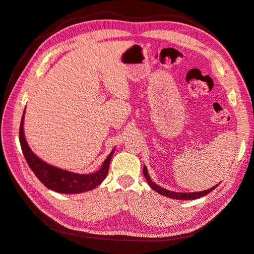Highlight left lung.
<instances>
[{"instance_id": "8db88e82", "label": "left lung", "mask_w": 254, "mask_h": 254, "mask_svg": "<svg viewBox=\"0 0 254 254\" xmlns=\"http://www.w3.org/2000/svg\"><path fill=\"white\" fill-rule=\"evenodd\" d=\"M142 172H144V176H145L146 180L148 181V185L151 187V189H153L154 191H157V192L160 193L161 195H164V196H166V197L174 198V199H180V200L196 199V198L205 196V195H207L208 193H210L212 190H214V189H216V188L218 187V185H217V186H214V187L210 188L209 190H205V191H200V192H190V193H186V192H185V193H184V192H174V191L166 190V189H164V188H162V187L158 186L157 184H154L153 181L151 180L150 176H149L148 170H147L146 166H144V170H142Z\"/></svg>"}]
</instances>
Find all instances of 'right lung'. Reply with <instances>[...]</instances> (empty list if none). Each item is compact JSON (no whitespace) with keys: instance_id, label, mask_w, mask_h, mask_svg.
Instances as JSON below:
<instances>
[{"instance_id":"1","label":"right lung","mask_w":254,"mask_h":254,"mask_svg":"<svg viewBox=\"0 0 254 254\" xmlns=\"http://www.w3.org/2000/svg\"><path fill=\"white\" fill-rule=\"evenodd\" d=\"M24 112L21 118L20 129H19V140H20V145L25 161H27L32 172L35 174V176L40 179V181L45 187L62 194H78L93 190L94 188L100 186L103 183V180L106 178L108 174L109 163L115 152L116 147L109 153L105 161H104L100 170L96 171L95 173L76 174L62 170V168L56 167L54 165H50L45 161L41 160L36 154H34L29 147L27 140H25L23 131Z\"/></svg>"}]
</instances>
